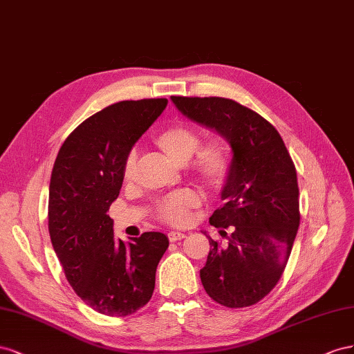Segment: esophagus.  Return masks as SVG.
<instances>
[{
    "instance_id": "esophagus-1",
    "label": "esophagus",
    "mask_w": 354,
    "mask_h": 354,
    "mask_svg": "<svg viewBox=\"0 0 354 354\" xmlns=\"http://www.w3.org/2000/svg\"><path fill=\"white\" fill-rule=\"evenodd\" d=\"M167 237H169L170 241H178V240L185 239V234L180 233V231H170V233L167 234Z\"/></svg>"
}]
</instances>
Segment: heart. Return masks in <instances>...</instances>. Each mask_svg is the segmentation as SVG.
<instances>
[{
    "label": "heart",
    "instance_id": "1",
    "mask_svg": "<svg viewBox=\"0 0 354 354\" xmlns=\"http://www.w3.org/2000/svg\"><path fill=\"white\" fill-rule=\"evenodd\" d=\"M154 142L161 153L178 165H187L191 160L194 174L210 187H219L228 175L231 154L224 139L214 138L198 146L200 138L193 127L174 124L161 130ZM136 169V153H130L124 165V179L132 180ZM198 205L200 197L194 191H178L160 201L157 216L170 225H185L191 219V210Z\"/></svg>",
    "mask_w": 354,
    "mask_h": 354
}]
</instances>
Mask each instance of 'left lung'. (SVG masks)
<instances>
[{
	"instance_id": "1",
	"label": "left lung",
	"mask_w": 354,
	"mask_h": 354,
	"mask_svg": "<svg viewBox=\"0 0 354 354\" xmlns=\"http://www.w3.org/2000/svg\"><path fill=\"white\" fill-rule=\"evenodd\" d=\"M170 99L180 114L225 138L233 153L221 191L224 205L209 218L210 225L233 227V233L224 246L209 240L201 283L221 306H254L283 274L299 227L294 161L274 126L236 100Z\"/></svg>"
}]
</instances>
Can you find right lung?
Here are the masks:
<instances>
[{
    "label": "right lung",
    "instance_id": "right-lung-1",
    "mask_svg": "<svg viewBox=\"0 0 354 354\" xmlns=\"http://www.w3.org/2000/svg\"><path fill=\"white\" fill-rule=\"evenodd\" d=\"M167 99L123 100L84 120L56 157L48 187V233L66 280L100 315H133L153 297L156 270L169 248L149 231L130 243L114 237L106 214L118 197L136 140Z\"/></svg>",
    "mask_w": 354,
    "mask_h": 354
}]
</instances>
